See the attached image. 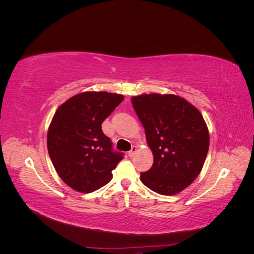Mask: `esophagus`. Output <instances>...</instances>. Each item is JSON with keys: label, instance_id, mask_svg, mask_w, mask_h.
Segmentation results:
<instances>
[{"label": "esophagus", "instance_id": "esophagus-1", "mask_svg": "<svg viewBox=\"0 0 254 254\" xmlns=\"http://www.w3.org/2000/svg\"><path fill=\"white\" fill-rule=\"evenodd\" d=\"M135 151H136V147H135V146H132L131 150L128 151V156H129V157H133V156H134V153H135Z\"/></svg>", "mask_w": 254, "mask_h": 254}]
</instances>
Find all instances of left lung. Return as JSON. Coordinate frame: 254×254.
Instances as JSON below:
<instances>
[{"mask_svg":"<svg viewBox=\"0 0 254 254\" xmlns=\"http://www.w3.org/2000/svg\"><path fill=\"white\" fill-rule=\"evenodd\" d=\"M131 103L153 153L152 166L141 173V181L161 195L179 193L200 174L209 151L201 113L173 94L139 95Z\"/></svg>","mask_w":254,"mask_h":254,"instance_id":"8db88e82","label":"left lung"}]
</instances>
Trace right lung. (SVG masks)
I'll list each match as a JSON object with an SVG mask.
<instances>
[{
    "label": "right lung",
    "instance_id": "add662e5",
    "mask_svg": "<svg viewBox=\"0 0 254 254\" xmlns=\"http://www.w3.org/2000/svg\"><path fill=\"white\" fill-rule=\"evenodd\" d=\"M124 96L84 92L61 105L49 128L48 149L59 177L68 187L91 193L112 179V171L124 159L104 134L103 122Z\"/></svg>",
    "mask_w": 254,
    "mask_h": 254
}]
</instances>
